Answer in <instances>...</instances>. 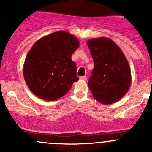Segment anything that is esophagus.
Segmentation results:
<instances>
[{
	"label": "esophagus",
	"instance_id": "esophagus-1",
	"mask_svg": "<svg viewBox=\"0 0 152 152\" xmlns=\"http://www.w3.org/2000/svg\"><path fill=\"white\" fill-rule=\"evenodd\" d=\"M80 80H87V76H81V77H80Z\"/></svg>",
	"mask_w": 152,
	"mask_h": 152
}]
</instances>
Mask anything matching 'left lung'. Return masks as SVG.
Segmentation results:
<instances>
[{
  "mask_svg": "<svg viewBox=\"0 0 152 152\" xmlns=\"http://www.w3.org/2000/svg\"><path fill=\"white\" fill-rule=\"evenodd\" d=\"M94 68L88 87L100 103L111 104L126 94L131 84L129 63L119 47L105 37L88 42Z\"/></svg>",
  "mask_w": 152,
  "mask_h": 152,
  "instance_id": "left-lung-1",
  "label": "left lung"
}]
</instances>
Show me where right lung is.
<instances>
[{
	"label": "right lung",
	"mask_w": 152,
	"mask_h": 152,
	"mask_svg": "<svg viewBox=\"0 0 152 152\" xmlns=\"http://www.w3.org/2000/svg\"><path fill=\"white\" fill-rule=\"evenodd\" d=\"M79 42L65 31L44 36L33 45L25 59L23 75L29 90L45 100H58L78 80L72 55Z\"/></svg>",
	"instance_id": "add662e5"
}]
</instances>
